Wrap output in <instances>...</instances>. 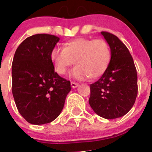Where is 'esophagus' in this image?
<instances>
[{
	"mask_svg": "<svg viewBox=\"0 0 152 152\" xmlns=\"http://www.w3.org/2000/svg\"><path fill=\"white\" fill-rule=\"evenodd\" d=\"M78 86H79V84L76 83V82H71V87H72V88H77Z\"/></svg>",
	"mask_w": 152,
	"mask_h": 152,
	"instance_id": "1",
	"label": "esophagus"
}]
</instances>
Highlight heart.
I'll use <instances>...</instances> for the list:
<instances>
[{"label": "heart", "mask_w": 152, "mask_h": 152, "mask_svg": "<svg viewBox=\"0 0 152 152\" xmlns=\"http://www.w3.org/2000/svg\"><path fill=\"white\" fill-rule=\"evenodd\" d=\"M111 51L105 40L79 38L64 44V48L55 47L50 52V59L58 74L64 75L73 64L76 67L71 76L79 80L97 79L108 67Z\"/></svg>", "instance_id": "1"}]
</instances>
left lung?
Masks as SVG:
<instances>
[{
    "label": "left lung",
    "instance_id": "obj_1",
    "mask_svg": "<svg viewBox=\"0 0 152 152\" xmlns=\"http://www.w3.org/2000/svg\"><path fill=\"white\" fill-rule=\"evenodd\" d=\"M111 51L105 73L91 85L89 104L94 111L107 120L126 115L137 96V73L127 47L116 35L101 32Z\"/></svg>",
    "mask_w": 152,
    "mask_h": 152
}]
</instances>
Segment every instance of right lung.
I'll use <instances>...</instances> for the list:
<instances>
[{
    "label": "right lung",
    "instance_id": "obj_1",
    "mask_svg": "<svg viewBox=\"0 0 152 152\" xmlns=\"http://www.w3.org/2000/svg\"><path fill=\"white\" fill-rule=\"evenodd\" d=\"M59 38L36 34L26 38L15 53L12 91L20 115L33 125L53 121L70 91V81L55 72L50 52Z\"/></svg>",
    "mask_w": 152,
    "mask_h": 152
}]
</instances>
